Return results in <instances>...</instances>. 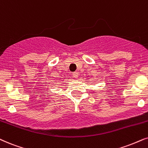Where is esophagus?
I'll use <instances>...</instances> for the list:
<instances>
[{"mask_svg":"<svg viewBox=\"0 0 148 148\" xmlns=\"http://www.w3.org/2000/svg\"><path fill=\"white\" fill-rule=\"evenodd\" d=\"M79 76V73L77 72H74L73 73V77L74 78H77Z\"/></svg>","mask_w":148,"mask_h":148,"instance_id":"1","label":"esophagus"}]
</instances>
